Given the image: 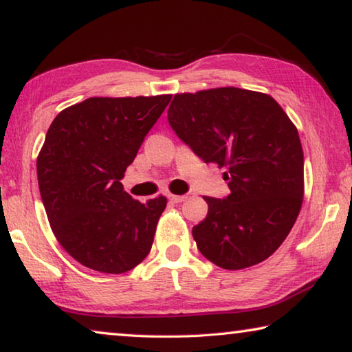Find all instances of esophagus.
<instances>
[{
  "instance_id": "esophagus-1",
  "label": "esophagus",
  "mask_w": 352,
  "mask_h": 352,
  "mask_svg": "<svg viewBox=\"0 0 352 352\" xmlns=\"http://www.w3.org/2000/svg\"><path fill=\"white\" fill-rule=\"evenodd\" d=\"M168 199L172 201V204H182V201L186 200V195H174V194H169Z\"/></svg>"
}]
</instances>
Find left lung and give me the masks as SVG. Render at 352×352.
I'll return each mask as SVG.
<instances>
[{
  "label": "left lung",
  "instance_id": "8db88e82",
  "mask_svg": "<svg viewBox=\"0 0 352 352\" xmlns=\"http://www.w3.org/2000/svg\"><path fill=\"white\" fill-rule=\"evenodd\" d=\"M168 121L197 157L226 169L231 192L204 197L208 214L192 228L200 253L226 270L265 261L290 233L305 194L294 122L269 94L234 87L175 94Z\"/></svg>",
  "mask_w": 352,
  "mask_h": 352
}]
</instances>
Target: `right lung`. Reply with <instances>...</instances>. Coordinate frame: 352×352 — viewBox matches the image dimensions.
I'll use <instances>...</instances> for the list:
<instances>
[{
    "instance_id": "add662e5",
    "label": "right lung",
    "mask_w": 352,
    "mask_h": 352,
    "mask_svg": "<svg viewBox=\"0 0 352 352\" xmlns=\"http://www.w3.org/2000/svg\"><path fill=\"white\" fill-rule=\"evenodd\" d=\"M170 99L90 98L47 129L37 158L41 200L57 241L88 269L124 273L151 252L168 200L141 204L121 180Z\"/></svg>"
}]
</instances>
